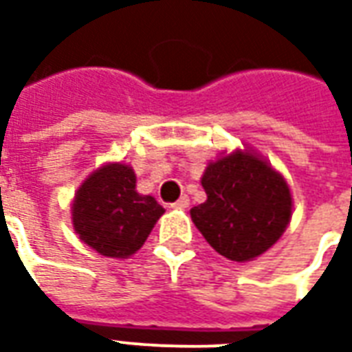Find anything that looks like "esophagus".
<instances>
[{
    "instance_id": "esophagus-1",
    "label": "esophagus",
    "mask_w": 352,
    "mask_h": 352,
    "mask_svg": "<svg viewBox=\"0 0 352 352\" xmlns=\"http://www.w3.org/2000/svg\"><path fill=\"white\" fill-rule=\"evenodd\" d=\"M188 206H190V199L186 198V196H183L181 199H177L175 204H171V207H173V209H186Z\"/></svg>"
}]
</instances>
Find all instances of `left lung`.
Returning a JSON list of instances; mask_svg holds the SVG:
<instances>
[{"mask_svg":"<svg viewBox=\"0 0 352 352\" xmlns=\"http://www.w3.org/2000/svg\"><path fill=\"white\" fill-rule=\"evenodd\" d=\"M201 186L207 199L192 207V221L214 251L234 262L264 254L292 217L285 177L252 151H234L211 162Z\"/></svg>","mask_w":352,"mask_h":352,"instance_id":"left-lung-1","label":"left lung"}]
</instances>
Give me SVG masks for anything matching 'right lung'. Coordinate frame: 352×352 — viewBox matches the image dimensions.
I'll use <instances>...</instances> for the list:
<instances>
[{
  "mask_svg": "<svg viewBox=\"0 0 352 352\" xmlns=\"http://www.w3.org/2000/svg\"><path fill=\"white\" fill-rule=\"evenodd\" d=\"M164 207L135 190L130 166L113 162L85 179L72 206L80 241L109 258H128L143 247Z\"/></svg>",
  "mask_w": 352,
  "mask_h": 352,
  "instance_id": "add662e5",
  "label": "right lung"
}]
</instances>
